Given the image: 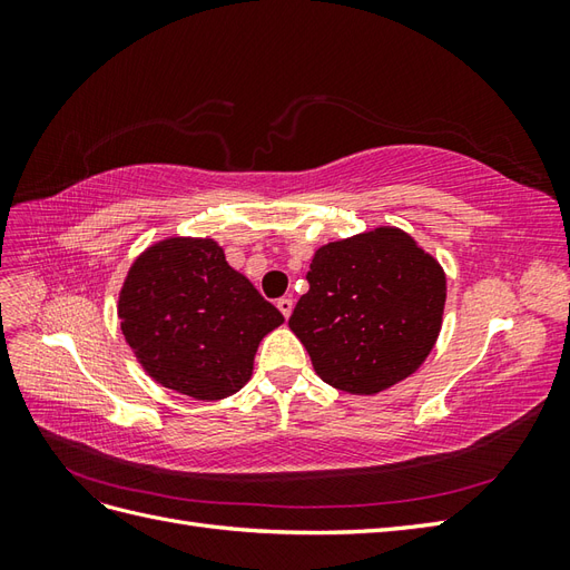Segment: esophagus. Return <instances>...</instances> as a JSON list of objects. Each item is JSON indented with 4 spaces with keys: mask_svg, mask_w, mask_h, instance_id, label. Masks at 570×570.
<instances>
[{
    "mask_svg": "<svg viewBox=\"0 0 570 570\" xmlns=\"http://www.w3.org/2000/svg\"><path fill=\"white\" fill-rule=\"evenodd\" d=\"M278 308H281V314H283L285 318H289L292 308H295V302H292V297H281V299H278Z\"/></svg>",
    "mask_w": 570,
    "mask_h": 570,
    "instance_id": "34e87169",
    "label": "esophagus"
}]
</instances>
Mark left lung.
<instances>
[{
    "label": "left lung",
    "instance_id": "8db88e82",
    "mask_svg": "<svg viewBox=\"0 0 570 570\" xmlns=\"http://www.w3.org/2000/svg\"><path fill=\"white\" fill-rule=\"evenodd\" d=\"M289 331L335 390L373 396L416 373L442 331L446 275L409 233L381 226L316 249Z\"/></svg>",
    "mask_w": 570,
    "mask_h": 570
}]
</instances>
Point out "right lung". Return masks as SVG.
<instances>
[{
    "label": "right lung",
    "mask_w": 570,
    "mask_h": 570,
    "mask_svg": "<svg viewBox=\"0 0 570 570\" xmlns=\"http://www.w3.org/2000/svg\"><path fill=\"white\" fill-rule=\"evenodd\" d=\"M120 331L154 383L216 402L243 390L283 314L226 262L214 237L149 245L118 292Z\"/></svg>",
    "instance_id": "add662e5"
}]
</instances>
